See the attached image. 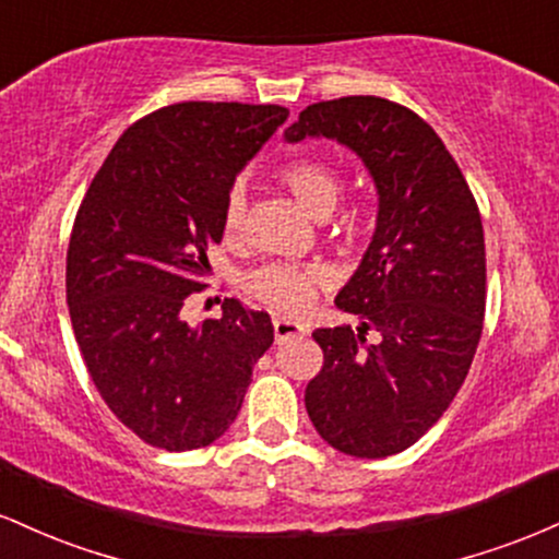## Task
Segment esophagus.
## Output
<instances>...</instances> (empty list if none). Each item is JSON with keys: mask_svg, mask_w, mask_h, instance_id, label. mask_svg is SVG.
Masks as SVG:
<instances>
[{"mask_svg": "<svg viewBox=\"0 0 559 559\" xmlns=\"http://www.w3.org/2000/svg\"><path fill=\"white\" fill-rule=\"evenodd\" d=\"M273 331H275V342L278 344H284L286 338L307 336V333H310L307 323H301V320H288V318H273Z\"/></svg>", "mask_w": 559, "mask_h": 559, "instance_id": "esophagus-1", "label": "esophagus"}]
</instances>
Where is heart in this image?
<instances>
[{"mask_svg": "<svg viewBox=\"0 0 559 559\" xmlns=\"http://www.w3.org/2000/svg\"><path fill=\"white\" fill-rule=\"evenodd\" d=\"M281 183L318 221L329 217L342 197V178L331 165L320 163V159L305 157L284 165ZM243 213H247V194H243V186H234L223 204V230L228 236L239 234ZM320 284H323V271L318 267L262 265L247 275V292L278 312L305 310Z\"/></svg>", "mask_w": 559, "mask_h": 559, "instance_id": "1", "label": "heart"}]
</instances>
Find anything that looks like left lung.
Returning <instances> with one entry per match:
<instances>
[{"instance_id":"1","label":"left lung","mask_w":559,"mask_h":559,"mask_svg":"<svg viewBox=\"0 0 559 559\" xmlns=\"http://www.w3.org/2000/svg\"><path fill=\"white\" fill-rule=\"evenodd\" d=\"M284 139L338 141L373 178V239L333 299L360 325L312 333L323 368L307 383L305 407L338 452L389 457L447 413L476 355L486 310L476 199L433 128L381 96L310 105Z\"/></svg>"}]
</instances>
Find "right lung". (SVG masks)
<instances>
[{
  "label": "right lung",
  "instance_id": "add662e5",
  "mask_svg": "<svg viewBox=\"0 0 559 559\" xmlns=\"http://www.w3.org/2000/svg\"><path fill=\"white\" fill-rule=\"evenodd\" d=\"M286 107L181 102L133 123L94 176L68 247L75 342L102 400L146 444H213L239 415L267 312L223 301L189 325L236 176L284 126Z\"/></svg>",
  "mask_w": 559,
  "mask_h": 559
}]
</instances>
